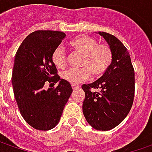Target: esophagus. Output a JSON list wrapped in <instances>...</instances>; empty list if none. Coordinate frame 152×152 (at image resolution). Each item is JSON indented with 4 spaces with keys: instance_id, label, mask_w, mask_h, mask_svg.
I'll return each instance as SVG.
<instances>
[{
    "instance_id": "1",
    "label": "esophagus",
    "mask_w": 152,
    "mask_h": 152,
    "mask_svg": "<svg viewBox=\"0 0 152 152\" xmlns=\"http://www.w3.org/2000/svg\"><path fill=\"white\" fill-rule=\"evenodd\" d=\"M72 88H73V90H74V91H75V90H77V89L79 88V86H78V85H72Z\"/></svg>"
}]
</instances>
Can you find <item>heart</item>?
<instances>
[{
  "mask_svg": "<svg viewBox=\"0 0 152 152\" xmlns=\"http://www.w3.org/2000/svg\"><path fill=\"white\" fill-rule=\"evenodd\" d=\"M69 46L74 51L83 54L80 63L82 68H70L61 73V78L71 85H78L89 79L91 73L94 78L102 77L113 62V51L107 45L99 44L96 39L87 35L76 36L70 40ZM51 61L57 68L65 67L66 53L61 46L53 50Z\"/></svg>",
  "mask_w": 152,
  "mask_h": 152,
  "instance_id": "heart-1",
  "label": "heart"
}]
</instances>
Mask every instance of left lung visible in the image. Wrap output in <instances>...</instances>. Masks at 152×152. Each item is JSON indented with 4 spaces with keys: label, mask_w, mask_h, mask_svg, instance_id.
<instances>
[{
    "label": "left lung",
    "mask_w": 152,
    "mask_h": 152,
    "mask_svg": "<svg viewBox=\"0 0 152 152\" xmlns=\"http://www.w3.org/2000/svg\"><path fill=\"white\" fill-rule=\"evenodd\" d=\"M112 49L113 59L104 75L84 85L83 113L95 129L107 131L123 122L131 109L134 97V71L130 56L118 38L98 32ZM97 90V91H96Z\"/></svg>",
    "instance_id": "8db88e82"
}]
</instances>
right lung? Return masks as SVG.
Segmentation results:
<instances>
[{"label":"right lung","mask_w":152,"mask_h":152,"mask_svg":"<svg viewBox=\"0 0 152 152\" xmlns=\"http://www.w3.org/2000/svg\"><path fill=\"white\" fill-rule=\"evenodd\" d=\"M65 37L60 31H34L24 39L15 56L12 76L15 100L23 119L38 130L57 125L73 92L71 85L56 74L51 61L53 50ZM46 82L58 86L45 90Z\"/></svg>","instance_id":"right-lung-1"}]
</instances>
